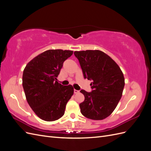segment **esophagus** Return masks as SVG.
<instances>
[{
	"mask_svg": "<svg viewBox=\"0 0 151 151\" xmlns=\"http://www.w3.org/2000/svg\"><path fill=\"white\" fill-rule=\"evenodd\" d=\"M74 93H75V94H77V93H79V91H78V90H76V89H74Z\"/></svg>",
	"mask_w": 151,
	"mask_h": 151,
	"instance_id": "34e87169",
	"label": "esophagus"
}]
</instances>
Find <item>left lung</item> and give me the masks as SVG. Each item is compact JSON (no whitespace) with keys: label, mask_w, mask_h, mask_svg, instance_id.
Returning <instances> with one entry per match:
<instances>
[{"label":"left lung","mask_w":151,"mask_h":151,"mask_svg":"<svg viewBox=\"0 0 151 151\" xmlns=\"http://www.w3.org/2000/svg\"><path fill=\"white\" fill-rule=\"evenodd\" d=\"M84 79L92 81L91 92L82 89L84 101L79 104L86 118L101 120L112 113L120 101L125 86L123 72L116 63L100 50L74 52Z\"/></svg>","instance_id":"8db88e82"}]
</instances>
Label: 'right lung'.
<instances>
[{"label": "right lung", "mask_w": 151, "mask_h": 151, "mask_svg": "<svg viewBox=\"0 0 151 151\" xmlns=\"http://www.w3.org/2000/svg\"><path fill=\"white\" fill-rule=\"evenodd\" d=\"M72 53L70 50H48L35 57L24 69L22 87L26 100L45 121L57 120L64 115L66 104L74 94L72 86L57 81L63 62Z\"/></svg>", "instance_id": "1"}]
</instances>
